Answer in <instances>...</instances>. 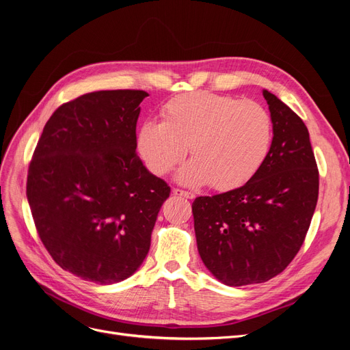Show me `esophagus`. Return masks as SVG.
<instances>
[{
	"label": "esophagus",
	"instance_id": "34e87169",
	"mask_svg": "<svg viewBox=\"0 0 350 350\" xmlns=\"http://www.w3.org/2000/svg\"><path fill=\"white\" fill-rule=\"evenodd\" d=\"M172 194L176 196V197H184V198H188V200H193L196 196L193 193H188V191H183V189L179 188H174L172 189Z\"/></svg>",
	"mask_w": 350,
	"mask_h": 350
}]
</instances>
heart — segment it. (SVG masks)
I'll return each instance as SVG.
<instances>
[{
	"mask_svg": "<svg viewBox=\"0 0 350 350\" xmlns=\"http://www.w3.org/2000/svg\"><path fill=\"white\" fill-rule=\"evenodd\" d=\"M163 122L144 121L137 152L147 169L165 175L185 157L176 174L185 185L232 189L248 183L267 161L273 121L257 102L210 92L178 94L163 107Z\"/></svg>",
	"mask_w": 350,
	"mask_h": 350,
	"instance_id": "obj_1",
	"label": "heart"
}]
</instances>
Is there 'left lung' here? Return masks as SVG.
<instances>
[{
  "instance_id": "left-lung-1",
  "label": "left lung",
  "mask_w": 350,
  "mask_h": 350,
  "mask_svg": "<svg viewBox=\"0 0 350 350\" xmlns=\"http://www.w3.org/2000/svg\"><path fill=\"white\" fill-rule=\"evenodd\" d=\"M273 121L267 161L248 183L193 203L197 248L226 286L267 282L298 254L319 200V169L304 121L262 90Z\"/></svg>"
}]
</instances>
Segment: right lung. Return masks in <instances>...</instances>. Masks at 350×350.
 I'll use <instances>...</instances> for the list:
<instances>
[{
	"label": "right lung",
	"instance_id": "add662e5",
	"mask_svg": "<svg viewBox=\"0 0 350 350\" xmlns=\"http://www.w3.org/2000/svg\"><path fill=\"white\" fill-rule=\"evenodd\" d=\"M143 90H100L59 107L29 166L27 201L59 267L99 284L130 278L171 188L137 156Z\"/></svg>",
	"mask_w": 350,
	"mask_h": 350
}]
</instances>
